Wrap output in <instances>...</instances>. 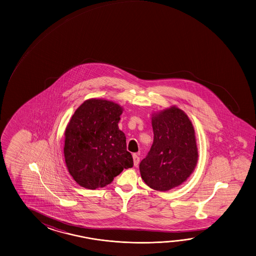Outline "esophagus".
<instances>
[{"label":"esophagus","instance_id":"1","mask_svg":"<svg viewBox=\"0 0 256 256\" xmlns=\"http://www.w3.org/2000/svg\"><path fill=\"white\" fill-rule=\"evenodd\" d=\"M132 158H134V166H137L140 162V157L137 154H132Z\"/></svg>","mask_w":256,"mask_h":256}]
</instances>
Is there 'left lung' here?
I'll return each instance as SVG.
<instances>
[{"instance_id": "1", "label": "left lung", "mask_w": 256, "mask_h": 256, "mask_svg": "<svg viewBox=\"0 0 256 256\" xmlns=\"http://www.w3.org/2000/svg\"><path fill=\"white\" fill-rule=\"evenodd\" d=\"M154 144L140 163V176L155 190L180 186L198 162L195 130L184 112L172 107L152 118Z\"/></svg>"}]
</instances>
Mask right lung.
Here are the masks:
<instances>
[{
	"instance_id": "obj_1",
	"label": "right lung",
	"mask_w": 256,
	"mask_h": 256,
	"mask_svg": "<svg viewBox=\"0 0 256 256\" xmlns=\"http://www.w3.org/2000/svg\"><path fill=\"white\" fill-rule=\"evenodd\" d=\"M122 107L111 101L90 99L74 112L65 132L66 164L70 175L88 190L110 184L124 168L134 166L119 130Z\"/></svg>"
}]
</instances>
